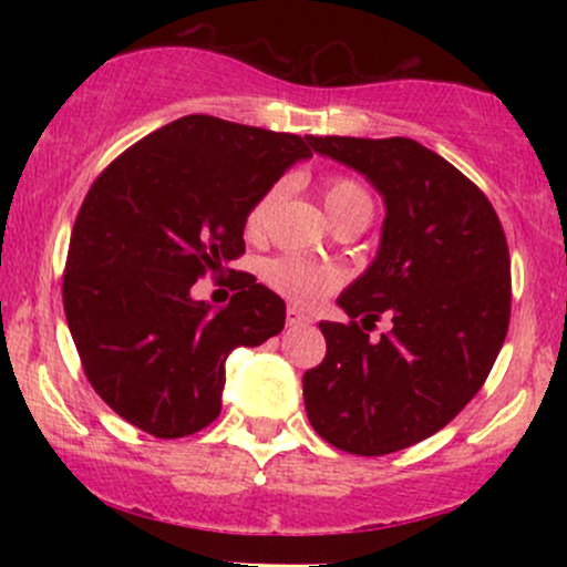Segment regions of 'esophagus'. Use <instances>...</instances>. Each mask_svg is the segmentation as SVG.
Returning a JSON list of instances; mask_svg holds the SVG:
<instances>
[{
	"instance_id": "obj_1",
	"label": "esophagus",
	"mask_w": 567,
	"mask_h": 567,
	"mask_svg": "<svg viewBox=\"0 0 567 567\" xmlns=\"http://www.w3.org/2000/svg\"><path fill=\"white\" fill-rule=\"evenodd\" d=\"M285 320H288L290 328H301V324L311 322V317L306 315V311L298 309V306H288V311H285Z\"/></svg>"
}]
</instances>
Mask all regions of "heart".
Masks as SVG:
<instances>
[{
  "label": "heart",
  "instance_id": "obj_1",
  "mask_svg": "<svg viewBox=\"0 0 567 567\" xmlns=\"http://www.w3.org/2000/svg\"><path fill=\"white\" fill-rule=\"evenodd\" d=\"M277 199V188L266 192L256 205L247 213V231L256 234L264 229L266 216H269L271 205ZM324 210H328L330 220H338L343 216H351V213H373V205H370L368 192L360 184L349 178H333L328 181L322 192ZM264 279L271 290L282 292L285 298L296 303H317L324 292H330L338 285V271L330 269V266H320L303 261V258L296 256H279L271 258V261L264 264Z\"/></svg>",
  "mask_w": 567,
  "mask_h": 567
}]
</instances>
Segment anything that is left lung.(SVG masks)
I'll return each instance as SVG.
<instances>
[{
    "label": "left lung",
    "mask_w": 567,
    "mask_h": 567,
    "mask_svg": "<svg viewBox=\"0 0 567 567\" xmlns=\"http://www.w3.org/2000/svg\"><path fill=\"white\" fill-rule=\"evenodd\" d=\"M383 199L379 250L320 322L324 360L303 373L311 426L338 451L386 455L432 437L480 392L509 328V247L493 205L410 138L311 135ZM386 313L393 330L367 336Z\"/></svg>",
    "instance_id": "1"
}]
</instances>
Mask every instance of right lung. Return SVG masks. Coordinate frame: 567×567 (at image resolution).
I'll use <instances>...</instances> for the list:
<instances>
[{"mask_svg": "<svg viewBox=\"0 0 567 567\" xmlns=\"http://www.w3.org/2000/svg\"><path fill=\"white\" fill-rule=\"evenodd\" d=\"M311 135L188 114L106 167L76 216L63 309L90 383L116 415L154 437L218 419L226 357L285 328V301L237 277L226 306L192 288L245 252L250 207L309 159Z\"/></svg>", "mask_w": 567, "mask_h": 567, "instance_id": "add662e5", "label": "right lung"}]
</instances>
